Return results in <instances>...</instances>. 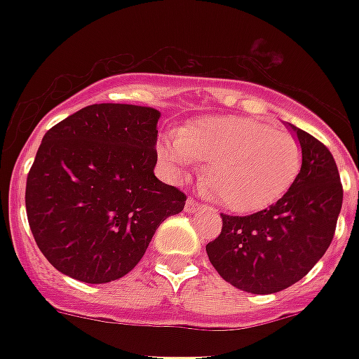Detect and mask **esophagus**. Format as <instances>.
I'll list each match as a JSON object with an SVG mask.
<instances>
[{
	"label": "esophagus",
	"mask_w": 359,
	"mask_h": 359,
	"mask_svg": "<svg viewBox=\"0 0 359 359\" xmlns=\"http://www.w3.org/2000/svg\"><path fill=\"white\" fill-rule=\"evenodd\" d=\"M201 208V203L194 199V197H188V201H186V212H196Z\"/></svg>",
	"instance_id": "1"
}]
</instances>
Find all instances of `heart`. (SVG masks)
<instances>
[{"label": "heart", "instance_id": "1", "mask_svg": "<svg viewBox=\"0 0 359 359\" xmlns=\"http://www.w3.org/2000/svg\"><path fill=\"white\" fill-rule=\"evenodd\" d=\"M158 152L175 171L208 163L201 186L231 212L248 214L272 205L300 171V141L287 130L250 117H205L188 124Z\"/></svg>", "mask_w": 359, "mask_h": 359}]
</instances>
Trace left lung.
I'll return each mask as SVG.
<instances>
[{"mask_svg":"<svg viewBox=\"0 0 359 359\" xmlns=\"http://www.w3.org/2000/svg\"><path fill=\"white\" fill-rule=\"evenodd\" d=\"M302 168L278 203L250 216L222 214V233L207 244L216 272L233 287L272 294L300 281L332 244L343 184L328 147L290 124Z\"/></svg>","mask_w":359,"mask_h":359,"instance_id":"8db88e82","label":"left lung"}]
</instances>
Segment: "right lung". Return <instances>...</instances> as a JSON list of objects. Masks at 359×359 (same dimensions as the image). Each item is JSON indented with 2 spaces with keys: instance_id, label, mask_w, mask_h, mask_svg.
<instances>
[{
  "instance_id": "right-lung-1",
  "label": "right lung",
  "mask_w": 359,
  "mask_h": 359,
  "mask_svg": "<svg viewBox=\"0 0 359 359\" xmlns=\"http://www.w3.org/2000/svg\"><path fill=\"white\" fill-rule=\"evenodd\" d=\"M160 111L93 104L48 130L27 173L25 210L39 250L83 283L123 278L186 194L154 177Z\"/></svg>"
}]
</instances>
